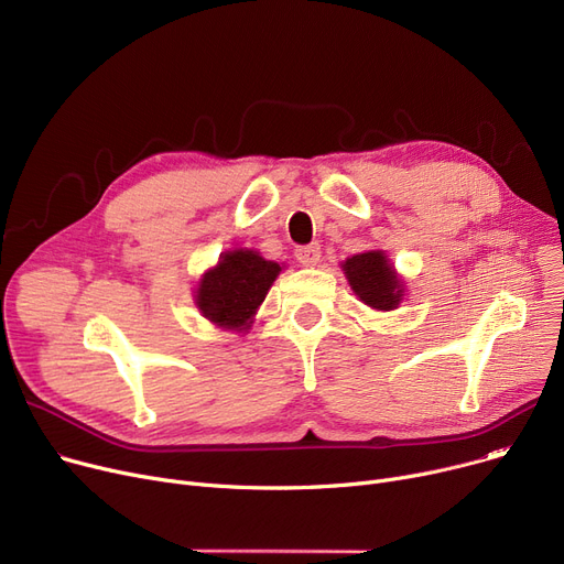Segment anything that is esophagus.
I'll return each mask as SVG.
<instances>
[{
	"label": "esophagus",
	"mask_w": 564,
	"mask_h": 564,
	"mask_svg": "<svg viewBox=\"0 0 564 564\" xmlns=\"http://www.w3.org/2000/svg\"><path fill=\"white\" fill-rule=\"evenodd\" d=\"M294 256H297V260L302 264H315V262H319V245L313 242V245L297 247V249H294Z\"/></svg>",
	"instance_id": "obj_1"
}]
</instances>
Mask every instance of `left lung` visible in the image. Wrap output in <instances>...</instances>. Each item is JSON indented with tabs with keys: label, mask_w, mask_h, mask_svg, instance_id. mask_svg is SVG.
Returning <instances> with one entry per match:
<instances>
[{
	"label": "left lung",
	"mask_w": 564,
	"mask_h": 564,
	"mask_svg": "<svg viewBox=\"0 0 564 564\" xmlns=\"http://www.w3.org/2000/svg\"><path fill=\"white\" fill-rule=\"evenodd\" d=\"M345 276L361 302L377 311H393L402 300V283L381 251L351 256L343 262Z\"/></svg>",
	"instance_id": "8db88e82"
}]
</instances>
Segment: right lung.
Listing matches in <instances>:
<instances>
[{"label":"right lung","mask_w":564,"mask_h":564,"mask_svg":"<svg viewBox=\"0 0 564 564\" xmlns=\"http://www.w3.org/2000/svg\"><path fill=\"white\" fill-rule=\"evenodd\" d=\"M281 267L256 251H228L215 270L200 279L196 304L203 315L224 329L242 332L262 304Z\"/></svg>","instance_id":"right-lung-1"}]
</instances>
